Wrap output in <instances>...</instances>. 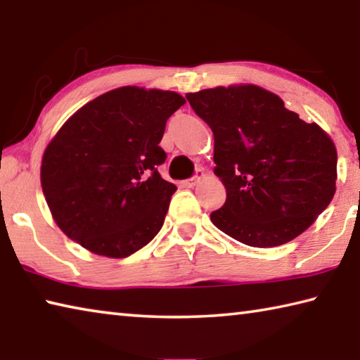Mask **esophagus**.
<instances>
[{
	"label": "esophagus",
	"instance_id": "esophagus-1",
	"mask_svg": "<svg viewBox=\"0 0 360 360\" xmlns=\"http://www.w3.org/2000/svg\"><path fill=\"white\" fill-rule=\"evenodd\" d=\"M202 176H203V173H198L197 176H193V178H191V179L182 181V186H184V187H193V186H197L198 182H200V179H202Z\"/></svg>",
	"mask_w": 360,
	"mask_h": 360
}]
</instances>
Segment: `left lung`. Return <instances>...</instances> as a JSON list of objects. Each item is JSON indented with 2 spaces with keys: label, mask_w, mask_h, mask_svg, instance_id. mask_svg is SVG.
Segmentation results:
<instances>
[{
  "label": "left lung",
  "mask_w": 360,
  "mask_h": 360,
  "mask_svg": "<svg viewBox=\"0 0 360 360\" xmlns=\"http://www.w3.org/2000/svg\"><path fill=\"white\" fill-rule=\"evenodd\" d=\"M214 133V173L227 188L211 221L254 248L284 245L303 233L335 195L337 149L327 133L284 108L257 85L187 94Z\"/></svg>",
  "instance_id": "1"
}]
</instances>
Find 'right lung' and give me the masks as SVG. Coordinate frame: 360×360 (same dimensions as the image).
Here are the masks:
<instances>
[{"label":"right lung","mask_w":360,"mask_h":360,"mask_svg":"<svg viewBox=\"0 0 360 360\" xmlns=\"http://www.w3.org/2000/svg\"><path fill=\"white\" fill-rule=\"evenodd\" d=\"M176 92L120 87L71 115L42 157L41 186L66 236L90 252L129 257L160 231L176 186L157 167Z\"/></svg>","instance_id":"1"}]
</instances>
